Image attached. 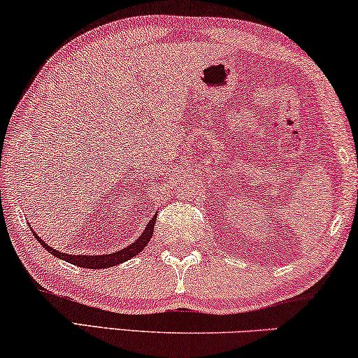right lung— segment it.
Here are the masks:
<instances>
[{"mask_svg":"<svg viewBox=\"0 0 358 358\" xmlns=\"http://www.w3.org/2000/svg\"><path fill=\"white\" fill-rule=\"evenodd\" d=\"M156 215H153V218L150 220V223L146 224L143 233L140 234L138 238L135 239L134 243L129 244V246L120 249V251H115L112 254H96V256H80V254H65V252H60L57 251V249H53L48 246V244L45 241H42L41 238L37 236L36 233H34V236L37 238V241L42 244L43 248L47 249L48 252L52 254V256H55L58 259H62V261H66L73 264V266H80V267H85V268H107V267H114L117 266V264H122L125 261H129V259L135 257L136 254H140L141 251H143L146 244H148V241L151 239V236H153V229H155V223H156Z\"/></svg>","mask_w":358,"mask_h":358,"instance_id":"obj_1","label":"right lung"}]
</instances>
